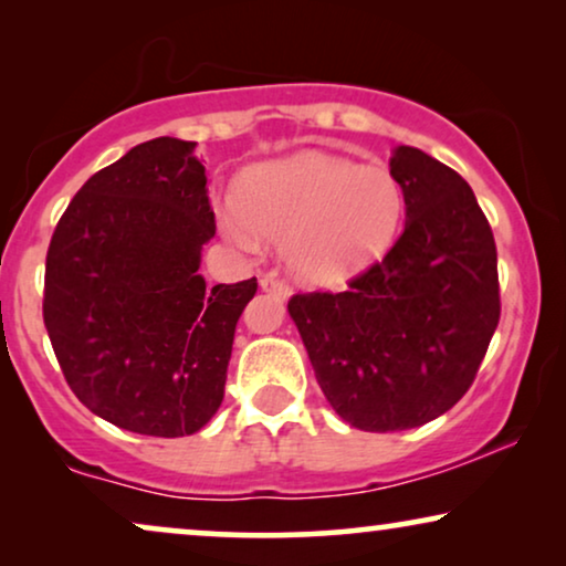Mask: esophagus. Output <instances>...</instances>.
<instances>
[{"instance_id":"obj_1","label":"esophagus","mask_w":566,"mask_h":566,"mask_svg":"<svg viewBox=\"0 0 566 566\" xmlns=\"http://www.w3.org/2000/svg\"><path fill=\"white\" fill-rule=\"evenodd\" d=\"M260 285H262V291H270L277 298H289L291 296V285L285 283L283 277H277V275H265L260 281Z\"/></svg>"}]
</instances>
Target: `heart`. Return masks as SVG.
Here are the masks:
<instances>
[{
  "label": "heart",
  "instance_id": "1",
  "mask_svg": "<svg viewBox=\"0 0 566 566\" xmlns=\"http://www.w3.org/2000/svg\"><path fill=\"white\" fill-rule=\"evenodd\" d=\"M399 216L401 188L384 165L304 151L247 172L223 229L247 250L285 239L293 273L329 285L384 252Z\"/></svg>",
  "mask_w": 566,
  "mask_h": 566
}]
</instances>
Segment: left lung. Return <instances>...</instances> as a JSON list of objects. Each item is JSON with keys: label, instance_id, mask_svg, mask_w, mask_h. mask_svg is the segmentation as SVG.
<instances>
[{"label": "left lung", "instance_id": "1", "mask_svg": "<svg viewBox=\"0 0 566 566\" xmlns=\"http://www.w3.org/2000/svg\"><path fill=\"white\" fill-rule=\"evenodd\" d=\"M391 175L407 221L347 289L293 293L316 381L353 428L394 432L448 412L474 384L500 322L497 247L474 190L415 146Z\"/></svg>", "mask_w": 566, "mask_h": 566}]
</instances>
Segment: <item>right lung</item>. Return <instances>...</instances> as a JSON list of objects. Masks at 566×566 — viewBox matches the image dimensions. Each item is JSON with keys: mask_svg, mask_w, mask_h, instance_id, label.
<instances>
[{"mask_svg": "<svg viewBox=\"0 0 566 566\" xmlns=\"http://www.w3.org/2000/svg\"><path fill=\"white\" fill-rule=\"evenodd\" d=\"M192 142L159 136L82 185L45 254L43 324L90 412L154 438L192 436L223 401L258 277L206 289L216 234Z\"/></svg>", "mask_w": 566, "mask_h": 566, "instance_id": "add662e5", "label": "right lung"}]
</instances>
